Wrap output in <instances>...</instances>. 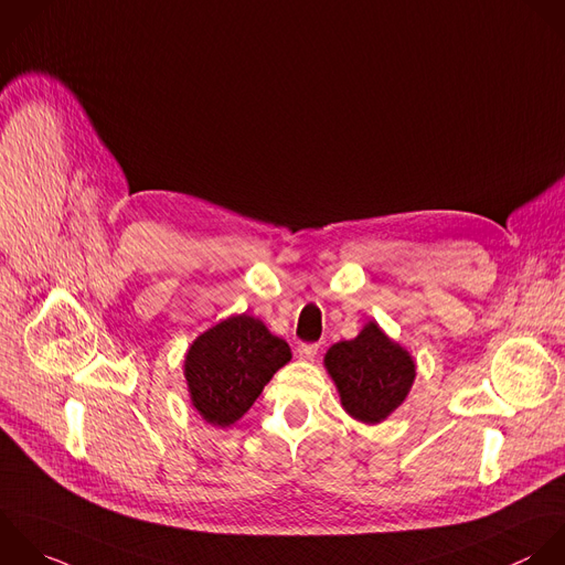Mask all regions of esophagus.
I'll return each mask as SVG.
<instances>
[{"mask_svg":"<svg viewBox=\"0 0 565 565\" xmlns=\"http://www.w3.org/2000/svg\"><path fill=\"white\" fill-rule=\"evenodd\" d=\"M317 352H319V345H317V343H301V345H299V356H301L303 361H312V359L317 356Z\"/></svg>","mask_w":565,"mask_h":565,"instance_id":"esophagus-1","label":"esophagus"}]
</instances>
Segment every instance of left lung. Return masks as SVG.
<instances>
[{
    "instance_id": "left-lung-1",
    "label": "left lung",
    "mask_w": 565,
    "mask_h": 565,
    "mask_svg": "<svg viewBox=\"0 0 565 565\" xmlns=\"http://www.w3.org/2000/svg\"><path fill=\"white\" fill-rule=\"evenodd\" d=\"M323 363L343 409L365 425H376L398 409L416 379L412 354L374 321L356 339L334 343Z\"/></svg>"
}]
</instances>
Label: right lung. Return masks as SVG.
<instances>
[{"instance_id": "obj_1", "label": "right lung", "mask_w": 565, "mask_h": 565, "mask_svg": "<svg viewBox=\"0 0 565 565\" xmlns=\"http://www.w3.org/2000/svg\"><path fill=\"white\" fill-rule=\"evenodd\" d=\"M290 359L288 343L270 334L259 319L228 317L202 332L186 352L191 405L213 427H231Z\"/></svg>"}]
</instances>
